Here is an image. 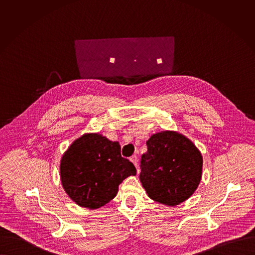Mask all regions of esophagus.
Segmentation results:
<instances>
[{"mask_svg": "<svg viewBox=\"0 0 255 255\" xmlns=\"http://www.w3.org/2000/svg\"><path fill=\"white\" fill-rule=\"evenodd\" d=\"M129 160H130L131 163H133V165L135 166V168H137V157H136L135 155H133V156H131V157L129 158Z\"/></svg>", "mask_w": 255, "mask_h": 255, "instance_id": "obj_1", "label": "esophagus"}]
</instances>
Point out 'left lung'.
<instances>
[{"instance_id": "8db88e82", "label": "left lung", "mask_w": 255, "mask_h": 255, "mask_svg": "<svg viewBox=\"0 0 255 255\" xmlns=\"http://www.w3.org/2000/svg\"><path fill=\"white\" fill-rule=\"evenodd\" d=\"M146 144L139 180L148 196L168 206L188 199L202 176L203 159L198 148L175 130L154 133Z\"/></svg>"}]
</instances>
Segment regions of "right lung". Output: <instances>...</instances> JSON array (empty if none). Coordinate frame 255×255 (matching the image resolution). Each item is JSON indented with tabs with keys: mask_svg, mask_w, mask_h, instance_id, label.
<instances>
[{
	"mask_svg": "<svg viewBox=\"0 0 255 255\" xmlns=\"http://www.w3.org/2000/svg\"><path fill=\"white\" fill-rule=\"evenodd\" d=\"M60 174L69 197L80 207L98 209L118 193L120 183L136 175L131 162L122 157L118 141L100 133H84L64 153Z\"/></svg>",
	"mask_w": 255,
	"mask_h": 255,
	"instance_id": "obj_1",
	"label": "right lung"
}]
</instances>
